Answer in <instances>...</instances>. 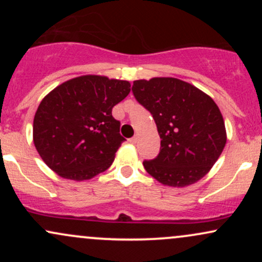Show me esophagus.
I'll list each match as a JSON object with an SVG mask.
<instances>
[{
  "label": "esophagus",
  "instance_id": "1",
  "mask_svg": "<svg viewBox=\"0 0 262 262\" xmlns=\"http://www.w3.org/2000/svg\"><path fill=\"white\" fill-rule=\"evenodd\" d=\"M129 141H130L132 144H135V143H137V141H138V137H133Z\"/></svg>",
  "mask_w": 262,
  "mask_h": 262
}]
</instances>
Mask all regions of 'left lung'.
<instances>
[{"label": "left lung", "instance_id": "1", "mask_svg": "<svg viewBox=\"0 0 262 262\" xmlns=\"http://www.w3.org/2000/svg\"><path fill=\"white\" fill-rule=\"evenodd\" d=\"M132 90L137 101L152 114L161 138L156 159L143 162L146 172L170 187L200 181L227 143L217 103L196 86L175 77L137 80Z\"/></svg>", "mask_w": 262, "mask_h": 262}]
</instances>
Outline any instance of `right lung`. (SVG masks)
<instances>
[{"label":"right lung","instance_id":"add662e5","mask_svg":"<svg viewBox=\"0 0 262 262\" xmlns=\"http://www.w3.org/2000/svg\"><path fill=\"white\" fill-rule=\"evenodd\" d=\"M129 92V81L82 75L48 93L33 121L34 146L48 167L73 181L106 171L125 140L112 108Z\"/></svg>","mask_w":262,"mask_h":262}]
</instances>
